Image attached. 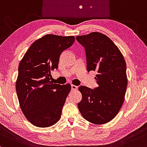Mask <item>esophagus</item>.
<instances>
[{
    "mask_svg": "<svg viewBox=\"0 0 147 147\" xmlns=\"http://www.w3.org/2000/svg\"><path fill=\"white\" fill-rule=\"evenodd\" d=\"M78 90V87L76 86V85H71V90L74 91V90Z\"/></svg>",
    "mask_w": 147,
    "mask_h": 147,
    "instance_id": "obj_1",
    "label": "esophagus"
}]
</instances>
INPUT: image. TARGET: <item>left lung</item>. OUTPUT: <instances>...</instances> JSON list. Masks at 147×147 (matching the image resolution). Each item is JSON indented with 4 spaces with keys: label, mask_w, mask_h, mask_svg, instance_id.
Wrapping results in <instances>:
<instances>
[{
    "label": "left lung",
    "mask_w": 147,
    "mask_h": 147,
    "mask_svg": "<svg viewBox=\"0 0 147 147\" xmlns=\"http://www.w3.org/2000/svg\"><path fill=\"white\" fill-rule=\"evenodd\" d=\"M84 47L87 57V71H96L98 87H78L82 100L78 109L87 121L103 124L117 115L123 101L127 84L126 64L118 47L104 34L93 32L77 36Z\"/></svg>",
    "instance_id": "obj_1"
}]
</instances>
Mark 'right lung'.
<instances>
[{"label":"right lung","instance_id":"obj_1","mask_svg":"<svg viewBox=\"0 0 147 147\" xmlns=\"http://www.w3.org/2000/svg\"><path fill=\"white\" fill-rule=\"evenodd\" d=\"M74 36L46 34L32 43L21 60L16 81L20 108L34 126L46 128L60 119L70 84L51 81V71L58 67L62 51L71 47Z\"/></svg>","mask_w":147,"mask_h":147}]
</instances>
